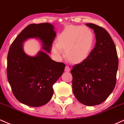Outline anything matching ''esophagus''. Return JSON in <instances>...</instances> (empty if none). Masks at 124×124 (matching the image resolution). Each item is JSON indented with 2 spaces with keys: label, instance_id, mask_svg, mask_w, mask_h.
I'll return each instance as SVG.
<instances>
[{
  "label": "esophagus",
  "instance_id": "1",
  "mask_svg": "<svg viewBox=\"0 0 124 124\" xmlns=\"http://www.w3.org/2000/svg\"><path fill=\"white\" fill-rule=\"evenodd\" d=\"M65 72H70V68L68 66H66L65 68Z\"/></svg>",
  "mask_w": 124,
  "mask_h": 124
}]
</instances>
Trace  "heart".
Instances as JSON below:
<instances>
[{
	"instance_id": "b5f03b06",
	"label": "heart",
	"mask_w": 124,
	"mask_h": 124,
	"mask_svg": "<svg viewBox=\"0 0 124 124\" xmlns=\"http://www.w3.org/2000/svg\"><path fill=\"white\" fill-rule=\"evenodd\" d=\"M94 35L89 28L81 25L66 27L58 36L57 42L52 45V50L57 55H61L65 49L70 61L79 62L87 59L92 50Z\"/></svg>"
}]
</instances>
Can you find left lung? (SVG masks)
Returning <instances> with one entry per match:
<instances>
[{
	"label": "left lung",
	"instance_id": "8db88e82",
	"mask_svg": "<svg viewBox=\"0 0 124 124\" xmlns=\"http://www.w3.org/2000/svg\"><path fill=\"white\" fill-rule=\"evenodd\" d=\"M86 25L94 30L95 46L86 59L73 66L71 72L74 96L83 104L93 106L105 101L114 90L118 59L108 32L92 23Z\"/></svg>",
	"mask_w": 124,
	"mask_h": 124
}]
</instances>
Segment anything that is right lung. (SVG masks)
I'll use <instances>...</instances> for the list:
<instances>
[{"label":"right lung","mask_w":124,"mask_h":124,"mask_svg":"<svg viewBox=\"0 0 124 124\" xmlns=\"http://www.w3.org/2000/svg\"><path fill=\"white\" fill-rule=\"evenodd\" d=\"M56 35L54 26L49 23L30 24L10 46L7 56V79L14 96L23 104L39 107L52 97L53 85L62 76L65 67L47 54ZM31 38L39 39L45 51H40L35 56L25 53L23 43Z\"/></svg>","instance_id":"add662e5"}]
</instances>
